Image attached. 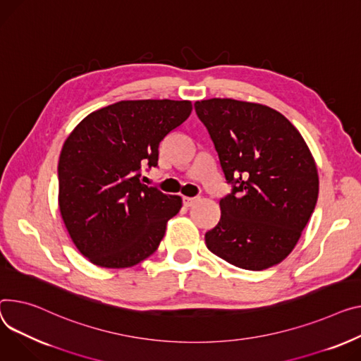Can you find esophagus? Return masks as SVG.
I'll list each match as a JSON object with an SVG mask.
<instances>
[{"label": "esophagus", "instance_id": "esophagus-1", "mask_svg": "<svg viewBox=\"0 0 361 361\" xmlns=\"http://www.w3.org/2000/svg\"><path fill=\"white\" fill-rule=\"evenodd\" d=\"M196 202H197V199H196V197H183V204H184L185 207L193 206Z\"/></svg>", "mask_w": 361, "mask_h": 361}]
</instances>
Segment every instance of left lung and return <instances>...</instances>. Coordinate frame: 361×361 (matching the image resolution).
I'll return each mask as SVG.
<instances>
[{
  "instance_id": "8db88e82",
  "label": "left lung",
  "mask_w": 361,
  "mask_h": 361,
  "mask_svg": "<svg viewBox=\"0 0 361 361\" xmlns=\"http://www.w3.org/2000/svg\"><path fill=\"white\" fill-rule=\"evenodd\" d=\"M231 193L207 248L244 270L276 266L292 252L314 213L319 180L299 130L281 113L257 103L210 99L195 103Z\"/></svg>"
}]
</instances>
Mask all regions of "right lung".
Returning a JSON list of instances; mask_svg holds the SVG:
<instances>
[{
  "label": "right lung",
  "instance_id": "obj_1",
  "mask_svg": "<svg viewBox=\"0 0 361 361\" xmlns=\"http://www.w3.org/2000/svg\"><path fill=\"white\" fill-rule=\"evenodd\" d=\"M183 100L118 102L88 114L65 140L59 209L80 252L107 269L136 266L158 248L181 197L140 181L161 140L190 116Z\"/></svg>",
  "mask_w": 361,
  "mask_h": 361
}]
</instances>
